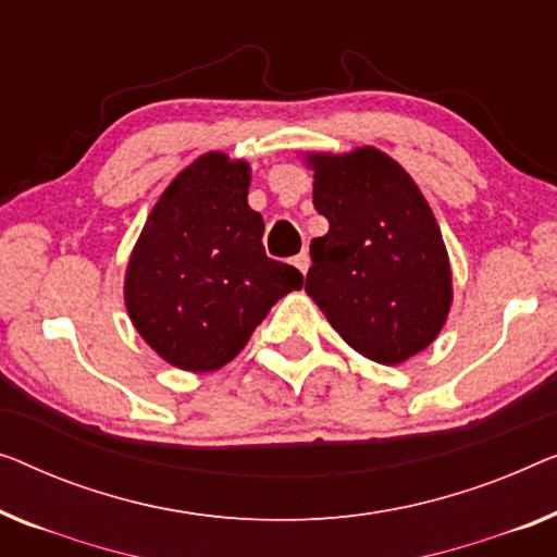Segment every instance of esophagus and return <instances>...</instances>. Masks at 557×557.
Returning a JSON list of instances; mask_svg holds the SVG:
<instances>
[{
  "instance_id": "1",
  "label": "esophagus",
  "mask_w": 557,
  "mask_h": 557,
  "mask_svg": "<svg viewBox=\"0 0 557 557\" xmlns=\"http://www.w3.org/2000/svg\"><path fill=\"white\" fill-rule=\"evenodd\" d=\"M294 265H296V269H298V271H301V273H306V271H309V265H311V259H309V253H306V251H301V253H298V256H294Z\"/></svg>"
}]
</instances>
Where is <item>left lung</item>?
Returning <instances> with one entry per match:
<instances>
[{"mask_svg": "<svg viewBox=\"0 0 557 557\" xmlns=\"http://www.w3.org/2000/svg\"><path fill=\"white\" fill-rule=\"evenodd\" d=\"M313 208L329 221L311 240L306 294L346 344L399 364L445 326L453 273L440 225L405 168L376 148L309 156Z\"/></svg>", "mask_w": 557, "mask_h": 557, "instance_id": "left-lung-1", "label": "left lung"}]
</instances>
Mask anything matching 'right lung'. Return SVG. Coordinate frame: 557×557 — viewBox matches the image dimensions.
<instances>
[{
    "label": "right lung",
    "mask_w": 557,
    "mask_h": 557,
    "mask_svg": "<svg viewBox=\"0 0 557 557\" xmlns=\"http://www.w3.org/2000/svg\"><path fill=\"white\" fill-rule=\"evenodd\" d=\"M248 185V163L198 158L160 196L127 263L135 329L185 372L228 364L271 306L304 284L301 271L265 256Z\"/></svg>",
    "instance_id": "right-lung-1"
}]
</instances>
